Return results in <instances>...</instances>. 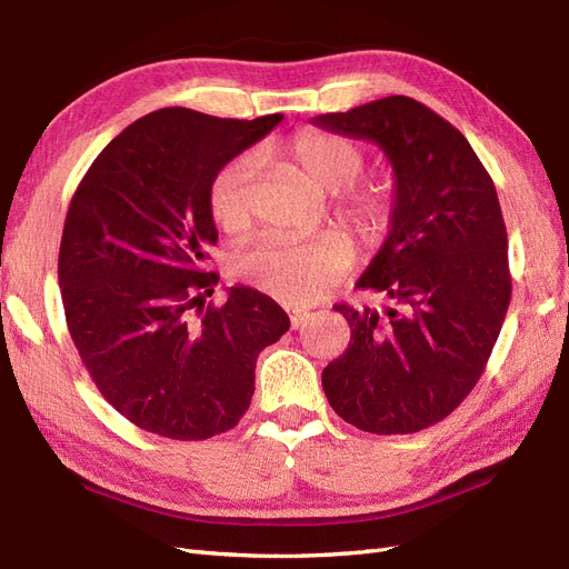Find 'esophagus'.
Instances as JSON below:
<instances>
[{
    "mask_svg": "<svg viewBox=\"0 0 569 569\" xmlns=\"http://www.w3.org/2000/svg\"><path fill=\"white\" fill-rule=\"evenodd\" d=\"M284 311L289 313L291 327H295V330L303 322V318L308 316V308H303V306H284Z\"/></svg>",
    "mask_w": 569,
    "mask_h": 569,
    "instance_id": "1",
    "label": "esophagus"
}]
</instances>
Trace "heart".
<instances>
[{
    "label": "heart",
    "instance_id": "b5f03b06",
    "mask_svg": "<svg viewBox=\"0 0 569 569\" xmlns=\"http://www.w3.org/2000/svg\"><path fill=\"white\" fill-rule=\"evenodd\" d=\"M284 157L318 187L335 194V213L366 247H380L391 230L396 199L387 182L356 184L366 168V151L337 132L303 128L284 144ZM256 159L244 153L216 170L209 182V211L216 226L242 232L251 218ZM353 263L347 237L325 232L306 242L261 237L234 258V272L263 295L284 303L320 299Z\"/></svg>",
    "mask_w": 569,
    "mask_h": 569
}]
</instances>
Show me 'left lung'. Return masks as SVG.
<instances>
[{"label":"left lung","mask_w":569,"mask_h":569,"mask_svg":"<svg viewBox=\"0 0 569 569\" xmlns=\"http://www.w3.org/2000/svg\"><path fill=\"white\" fill-rule=\"evenodd\" d=\"M313 123L380 144L396 199L389 237L356 282L387 306H335L351 341L322 370L325 396L363 432H420L472 391L506 320L508 232L493 180L460 130L403 94Z\"/></svg>","instance_id":"obj_1"}]
</instances>
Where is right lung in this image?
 Instances as JSON below:
<instances>
[{"label":"right lung","instance_id":"1","mask_svg":"<svg viewBox=\"0 0 569 569\" xmlns=\"http://www.w3.org/2000/svg\"><path fill=\"white\" fill-rule=\"evenodd\" d=\"M282 120L170 107L99 153L68 206L59 287L68 332L101 396L132 425L178 441L232 429L253 396L256 358L289 316L251 287L206 306L216 170Z\"/></svg>","mask_w":569,"mask_h":569}]
</instances>
